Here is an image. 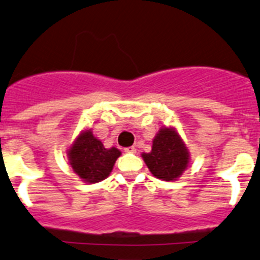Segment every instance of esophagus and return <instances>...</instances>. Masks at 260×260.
Masks as SVG:
<instances>
[{
  "label": "esophagus",
  "mask_w": 260,
  "mask_h": 260,
  "mask_svg": "<svg viewBox=\"0 0 260 260\" xmlns=\"http://www.w3.org/2000/svg\"><path fill=\"white\" fill-rule=\"evenodd\" d=\"M124 152H127V153H136V152H137V150H136L135 146H131V147H125L124 148Z\"/></svg>",
  "instance_id": "34e87169"
}]
</instances>
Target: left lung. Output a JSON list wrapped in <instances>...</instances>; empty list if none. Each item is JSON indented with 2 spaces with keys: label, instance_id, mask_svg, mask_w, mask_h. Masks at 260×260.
I'll use <instances>...</instances> for the list:
<instances>
[{
  "label": "left lung",
  "instance_id": "obj_1",
  "mask_svg": "<svg viewBox=\"0 0 260 260\" xmlns=\"http://www.w3.org/2000/svg\"><path fill=\"white\" fill-rule=\"evenodd\" d=\"M146 165L156 178L170 181L188 166V151L174 129L162 128L155 137L152 151L142 153Z\"/></svg>",
  "mask_w": 260,
  "mask_h": 260
}]
</instances>
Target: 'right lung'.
Instances as JSON below:
<instances>
[{
  "mask_svg": "<svg viewBox=\"0 0 260 260\" xmlns=\"http://www.w3.org/2000/svg\"><path fill=\"white\" fill-rule=\"evenodd\" d=\"M69 156L72 169L80 178L87 183H98L109 175L120 151L115 147L105 148L91 131H86L70 148Z\"/></svg>",
  "mask_w": 260,
  "mask_h": 260,
  "instance_id": "obj_1",
  "label": "right lung"
}]
</instances>
